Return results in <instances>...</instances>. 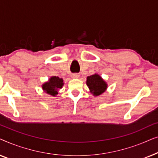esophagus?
<instances>
[{"instance_id":"34e87169","label":"esophagus","mask_w":158,"mask_h":158,"mask_svg":"<svg viewBox=\"0 0 158 158\" xmlns=\"http://www.w3.org/2000/svg\"><path fill=\"white\" fill-rule=\"evenodd\" d=\"M80 75L77 74V73H74V74L72 75V77L73 78H78Z\"/></svg>"}]
</instances>
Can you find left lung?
Instances as JSON below:
<instances>
[{
  "instance_id": "1",
  "label": "left lung",
  "mask_w": 158,
  "mask_h": 158,
  "mask_svg": "<svg viewBox=\"0 0 158 158\" xmlns=\"http://www.w3.org/2000/svg\"><path fill=\"white\" fill-rule=\"evenodd\" d=\"M86 83H87L90 92L94 96H99L103 94L107 88V85L105 81L97 74L88 76L87 77Z\"/></svg>"
}]
</instances>
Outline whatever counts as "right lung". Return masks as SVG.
I'll return each instance as SVG.
<instances>
[{"mask_svg":"<svg viewBox=\"0 0 158 158\" xmlns=\"http://www.w3.org/2000/svg\"><path fill=\"white\" fill-rule=\"evenodd\" d=\"M63 84V80L62 78H60L59 77L53 76L49 79L48 82L45 83L42 85V88L47 94L55 96L58 94V89L62 88Z\"/></svg>","mask_w":158,"mask_h":158,"instance_id":"1","label":"right lung"}]
</instances>
